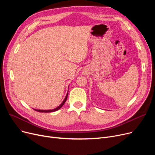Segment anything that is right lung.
<instances>
[{
  "mask_svg": "<svg viewBox=\"0 0 155 155\" xmlns=\"http://www.w3.org/2000/svg\"><path fill=\"white\" fill-rule=\"evenodd\" d=\"M68 94V92L66 96H65V98H64V99L63 100V101L61 102V104L59 105V106H58V107H57L55 108V109H51V110H39V109H34V110H36V111H38V112H54V111L58 110V109H60L63 106V105H64V104L65 103V102H66V101H67V99Z\"/></svg>",
  "mask_w": 155,
  "mask_h": 155,
  "instance_id": "right-lung-1",
  "label": "right lung"
}]
</instances>
